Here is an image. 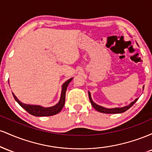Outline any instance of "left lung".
Instances as JSON below:
<instances>
[{
  "instance_id": "left-lung-1",
  "label": "left lung",
  "mask_w": 152,
  "mask_h": 152,
  "mask_svg": "<svg viewBox=\"0 0 152 152\" xmlns=\"http://www.w3.org/2000/svg\"><path fill=\"white\" fill-rule=\"evenodd\" d=\"M144 86H143V89H144ZM88 97H89L91 104L93 107L95 109L96 111H99V112L104 113V114H121V113L124 112L126 110H128L129 108L132 107V106L135 104V102L138 100V99H136L134 102H131L129 105L123 106V107H116V108H105L104 106H99L98 104H96L95 102H93L91 99V93L88 91Z\"/></svg>"
}]
</instances>
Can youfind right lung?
I'll list each match as a JSON object with an SVG mask.
<instances>
[{"mask_svg": "<svg viewBox=\"0 0 152 152\" xmlns=\"http://www.w3.org/2000/svg\"><path fill=\"white\" fill-rule=\"evenodd\" d=\"M73 78H71L70 79L67 80L66 82L63 83L61 86V98L59 102L57 103L56 105L50 107H43L40 105H31V104H26L22 103L20 101H19L18 98L15 96L13 93V96L14 97L15 100L18 102V104L23 108L24 109L27 111L28 113L33 115L35 116H50L53 115L57 114L58 113L61 111L63 107H64V104H65V98H66V91L67 89V87L69 86V83L72 81ZM9 83V81H8Z\"/></svg>", "mask_w": 152, "mask_h": 152, "instance_id": "1", "label": "right lung"}]
</instances>
